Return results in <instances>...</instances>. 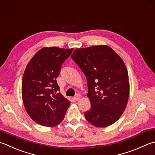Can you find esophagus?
Wrapping results in <instances>:
<instances>
[{"mask_svg":"<svg viewBox=\"0 0 155 155\" xmlns=\"http://www.w3.org/2000/svg\"><path fill=\"white\" fill-rule=\"evenodd\" d=\"M81 95L80 94H77L76 95H75V96H74V100L75 101H78L79 100H80V99L81 98Z\"/></svg>","mask_w":155,"mask_h":155,"instance_id":"esophagus-1","label":"esophagus"}]
</instances>
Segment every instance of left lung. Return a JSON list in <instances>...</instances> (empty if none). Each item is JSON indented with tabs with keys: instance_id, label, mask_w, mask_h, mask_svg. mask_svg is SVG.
<instances>
[{
	"instance_id": "obj_1",
	"label": "left lung",
	"mask_w": 155,
	"mask_h": 155,
	"mask_svg": "<svg viewBox=\"0 0 155 155\" xmlns=\"http://www.w3.org/2000/svg\"><path fill=\"white\" fill-rule=\"evenodd\" d=\"M71 59L86 75L91 108L84 114L96 127H107L123 114L130 94L127 71L120 57L107 46L75 49Z\"/></svg>"
}]
</instances>
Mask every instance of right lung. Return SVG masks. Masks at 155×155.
<instances>
[{
  "instance_id": "right-lung-1",
  "label": "right lung",
  "mask_w": 155,
  "mask_h": 155,
  "mask_svg": "<svg viewBox=\"0 0 155 155\" xmlns=\"http://www.w3.org/2000/svg\"><path fill=\"white\" fill-rule=\"evenodd\" d=\"M73 50L43 48L34 54L25 68L21 89L23 104L30 117L43 126L60 124L70 105L59 92L56 79Z\"/></svg>"
}]
</instances>
